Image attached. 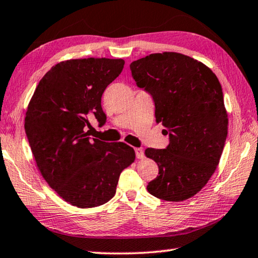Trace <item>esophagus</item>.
Masks as SVG:
<instances>
[{
    "label": "esophagus",
    "mask_w": 258,
    "mask_h": 258,
    "mask_svg": "<svg viewBox=\"0 0 258 258\" xmlns=\"http://www.w3.org/2000/svg\"><path fill=\"white\" fill-rule=\"evenodd\" d=\"M134 151H136V156L138 158H144L145 157V151L142 148H134Z\"/></svg>",
    "instance_id": "1"
}]
</instances>
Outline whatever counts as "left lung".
Listing matches in <instances>:
<instances>
[{
  "label": "left lung",
  "instance_id": "8db88e82",
  "mask_svg": "<svg viewBox=\"0 0 258 258\" xmlns=\"http://www.w3.org/2000/svg\"><path fill=\"white\" fill-rule=\"evenodd\" d=\"M130 69L138 87L153 97L156 120L169 134L166 148L145 151L158 165L147 189L164 201L189 199L214 174L226 141L228 119L218 78L178 52L151 54Z\"/></svg>",
  "mask_w": 258,
  "mask_h": 258
}]
</instances>
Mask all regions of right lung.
Here are the masks:
<instances>
[{"label":"right lung","mask_w":258,"mask_h":258,"mask_svg":"<svg viewBox=\"0 0 258 258\" xmlns=\"http://www.w3.org/2000/svg\"><path fill=\"white\" fill-rule=\"evenodd\" d=\"M122 59L84 58L56 64L28 104L25 132L36 165L48 185L78 208L107 203L116 193L121 171L136 153L122 142L89 137V118L104 125L101 97L120 75Z\"/></svg>","instance_id":"obj_1"}]
</instances>
